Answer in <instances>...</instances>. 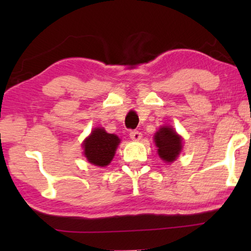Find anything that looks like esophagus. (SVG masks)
<instances>
[{"instance_id":"34e87169","label":"esophagus","mask_w":251,"mask_h":251,"mask_svg":"<svg viewBox=\"0 0 251 251\" xmlns=\"http://www.w3.org/2000/svg\"><path fill=\"white\" fill-rule=\"evenodd\" d=\"M142 132H139V131H131L130 132V138H131L132 140H139L140 138H142Z\"/></svg>"}]
</instances>
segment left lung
I'll return each mask as SVG.
<instances>
[{
	"mask_svg": "<svg viewBox=\"0 0 251 251\" xmlns=\"http://www.w3.org/2000/svg\"><path fill=\"white\" fill-rule=\"evenodd\" d=\"M157 154L164 162L171 163L179 155L183 149V138L169 126H161L154 136Z\"/></svg>",
	"mask_w": 251,
	"mask_h": 251,
	"instance_id": "8db88e82",
	"label": "left lung"
}]
</instances>
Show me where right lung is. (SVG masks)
Here are the masks:
<instances>
[{"label": "right lung", "instance_id": "1", "mask_svg": "<svg viewBox=\"0 0 251 251\" xmlns=\"http://www.w3.org/2000/svg\"><path fill=\"white\" fill-rule=\"evenodd\" d=\"M120 142L118 136L106 132L104 128H95L82 144L83 154L90 163L106 167L114 157Z\"/></svg>", "mask_w": 251, "mask_h": 251}]
</instances>
